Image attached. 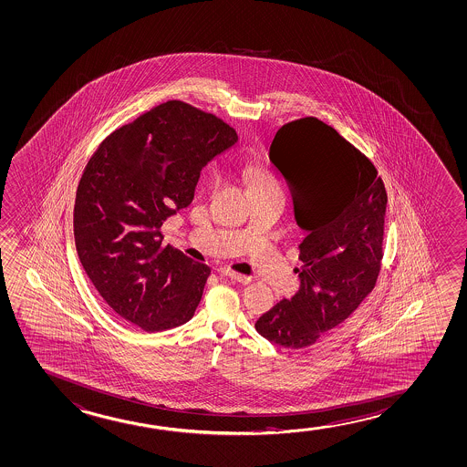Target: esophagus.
<instances>
[{"instance_id": "obj_1", "label": "esophagus", "mask_w": 467, "mask_h": 467, "mask_svg": "<svg viewBox=\"0 0 467 467\" xmlns=\"http://www.w3.org/2000/svg\"><path fill=\"white\" fill-rule=\"evenodd\" d=\"M221 274L225 275V277H230L232 280H237L240 284H250L251 277L248 275H244V274H238V272L230 271V269H221Z\"/></svg>"}]
</instances>
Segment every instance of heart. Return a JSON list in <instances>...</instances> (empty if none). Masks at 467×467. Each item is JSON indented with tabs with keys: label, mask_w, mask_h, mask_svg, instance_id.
I'll list each match as a JSON object with an SVG mask.
<instances>
[{
	"label": "heart",
	"mask_w": 467,
	"mask_h": 467,
	"mask_svg": "<svg viewBox=\"0 0 467 467\" xmlns=\"http://www.w3.org/2000/svg\"><path fill=\"white\" fill-rule=\"evenodd\" d=\"M246 181L250 183L251 192H261V190H271V188H280V183L274 175L269 174L263 169H248L246 171ZM219 177H214V185H217Z\"/></svg>",
	"instance_id": "heart-1"
}]
</instances>
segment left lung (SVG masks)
I'll return each mask as SVG.
<instances>
[{"label":"left lung","mask_w":467,"mask_h":467,"mask_svg":"<svg viewBox=\"0 0 467 467\" xmlns=\"http://www.w3.org/2000/svg\"><path fill=\"white\" fill-rule=\"evenodd\" d=\"M269 160L292 188L301 286L254 327L285 348L311 347L348 319L376 286L383 258L387 192L366 154L317 118L279 129Z\"/></svg>","instance_id":"8db88e82"}]
</instances>
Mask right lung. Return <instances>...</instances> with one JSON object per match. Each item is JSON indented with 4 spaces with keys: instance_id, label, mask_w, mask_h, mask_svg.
Here are the masks:
<instances>
[{
    "instance_id": "obj_1",
    "label": "right lung",
    "mask_w": 467,
    "mask_h": 467,
    "mask_svg": "<svg viewBox=\"0 0 467 467\" xmlns=\"http://www.w3.org/2000/svg\"><path fill=\"white\" fill-rule=\"evenodd\" d=\"M223 119L179 99L108 135L77 187V254L101 298L147 332L193 317L211 267L162 244L161 227L193 202L202 169L237 143Z\"/></svg>"
}]
</instances>
